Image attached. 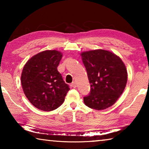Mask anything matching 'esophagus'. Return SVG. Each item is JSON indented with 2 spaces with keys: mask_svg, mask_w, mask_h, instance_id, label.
Wrapping results in <instances>:
<instances>
[{
  "mask_svg": "<svg viewBox=\"0 0 149 149\" xmlns=\"http://www.w3.org/2000/svg\"><path fill=\"white\" fill-rule=\"evenodd\" d=\"M71 87L73 88H75L76 87V84H75V82H73L72 84H71Z\"/></svg>",
  "mask_w": 149,
  "mask_h": 149,
  "instance_id": "esophagus-1",
  "label": "esophagus"
}]
</instances>
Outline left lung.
<instances>
[{"mask_svg":"<svg viewBox=\"0 0 149 149\" xmlns=\"http://www.w3.org/2000/svg\"><path fill=\"white\" fill-rule=\"evenodd\" d=\"M91 84L85 104L97 110L110 107L125 89L127 72L122 59L107 50L97 49L80 54Z\"/></svg>","mask_w":149,"mask_h":149,"instance_id":"8db88e82","label":"left lung"}]
</instances>
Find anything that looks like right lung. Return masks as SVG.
Returning a JSON list of instances; mask_svg holds the SVG:
<instances>
[{
  "label": "right lung",
  "mask_w": 149,
  "mask_h": 149,
  "mask_svg": "<svg viewBox=\"0 0 149 149\" xmlns=\"http://www.w3.org/2000/svg\"><path fill=\"white\" fill-rule=\"evenodd\" d=\"M62 53L47 50L32 56L25 64L21 75L24 94L35 108L54 110L62 105L70 90L57 70Z\"/></svg>",
  "instance_id": "1"
}]
</instances>
